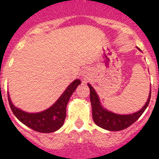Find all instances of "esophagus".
Instances as JSON below:
<instances>
[{
    "label": "esophagus",
    "instance_id": "obj_1",
    "mask_svg": "<svg viewBox=\"0 0 159 159\" xmlns=\"http://www.w3.org/2000/svg\"><path fill=\"white\" fill-rule=\"evenodd\" d=\"M90 76H91V72H90V70L89 68H86L83 70L82 72V78H83V81L86 82L90 78Z\"/></svg>",
    "mask_w": 159,
    "mask_h": 159
}]
</instances>
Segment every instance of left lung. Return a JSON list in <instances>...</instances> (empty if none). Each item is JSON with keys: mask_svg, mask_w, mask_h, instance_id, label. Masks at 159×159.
<instances>
[{"mask_svg": "<svg viewBox=\"0 0 159 159\" xmlns=\"http://www.w3.org/2000/svg\"><path fill=\"white\" fill-rule=\"evenodd\" d=\"M88 86L90 89V102L92 106V115H93V122L99 127L102 128L104 129L109 130V131H119V130H123L129 127L131 124L136 122L138 118L143 114L150 102L151 91L147 102L140 111L134 113L126 114V115L114 113L102 107L100 98L95 92L94 89L89 83H88Z\"/></svg>", "mask_w": 159, "mask_h": 159, "instance_id": "8db88e82", "label": "left lung"}]
</instances>
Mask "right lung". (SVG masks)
I'll list each match as a JSON object with an SVG mask.
<instances>
[{"label":"right lung","mask_w":159,"mask_h":159,"mask_svg":"<svg viewBox=\"0 0 159 159\" xmlns=\"http://www.w3.org/2000/svg\"><path fill=\"white\" fill-rule=\"evenodd\" d=\"M79 84H81L79 79L74 80L52 107L40 112H26L16 107L7 93L9 105L15 117L25 125L40 133H52L63 126L66 117L67 103Z\"/></svg>","instance_id":"obj_1"}]
</instances>
